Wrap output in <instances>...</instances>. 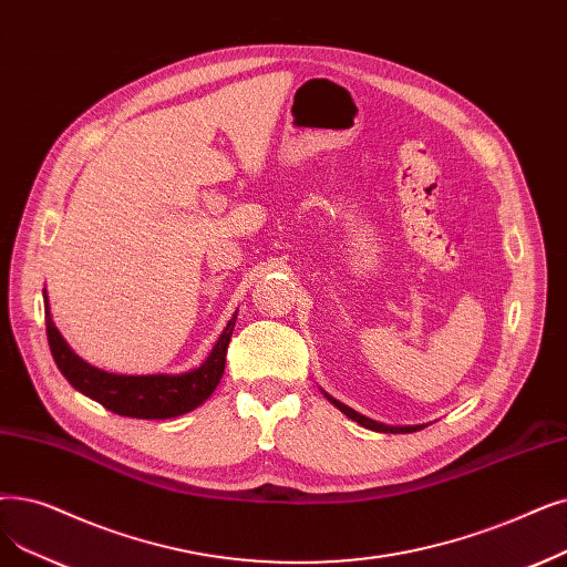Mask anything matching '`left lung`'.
<instances>
[{"instance_id": "obj_1", "label": "left lung", "mask_w": 567, "mask_h": 567, "mask_svg": "<svg viewBox=\"0 0 567 567\" xmlns=\"http://www.w3.org/2000/svg\"><path fill=\"white\" fill-rule=\"evenodd\" d=\"M324 396L342 412V414H348L352 422H357V424H361L363 429H371V431H378V433H414V431H422L426 424H416V426H386V424H380V422H375V420H368V416H363V414H359L357 410H352V408H348L344 403H340V401H336L333 396H329V393L324 391Z\"/></svg>"}]
</instances>
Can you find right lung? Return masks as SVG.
Masks as SVG:
<instances>
[{
    "label": "right lung",
    "instance_id": "add662e5",
    "mask_svg": "<svg viewBox=\"0 0 567 567\" xmlns=\"http://www.w3.org/2000/svg\"><path fill=\"white\" fill-rule=\"evenodd\" d=\"M43 303L48 344H51L53 359L69 384L85 393L87 399L102 403L106 410L120 416H136V420H171V416H181L210 399V393L217 389L225 373L227 348L238 315L236 310L199 368H192V371L181 375H117L87 363L69 348V342L53 322L45 289Z\"/></svg>",
    "mask_w": 567,
    "mask_h": 567
}]
</instances>
